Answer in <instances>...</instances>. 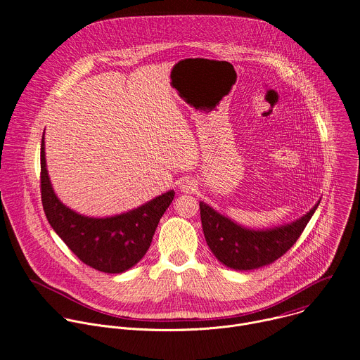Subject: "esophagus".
Instances as JSON below:
<instances>
[{
    "instance_id": "obj_1",
    "label": "esophagus",
    "mask_w": 360,
    "mask_h": 360,
    "mask_svg": "<svg viewBox=\"0 0 360 360\" xmlns=\"http://www.w3.org/2000/svg\"><path fill=\"white\" fill-rule=\"evenodd\" d=\"M179 188H181V192H184V193H192V192L196 191V184H195L193 179L185 178V179L181 181Z\"/></svg>"
}]
</instances>
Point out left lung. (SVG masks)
Instances as JSON below:
<instances>
[{
    "mask_svg": "<svg viewBox=\"0 0 360 360\" xmlns=\"http://www.w3.org/2000/svg\"><path fill=\"white\" fill-rule=\"evenodd\" d=\"M319 203L321 199L299 219L269 229L245 228L205 202H199V208L203 235L215 258L231 269L252 271L275 262L288 252L311 221Z\"/></svg>",
    "mask_w": 360,
    "mask_h": 360,
    "instance_id": "1",
    "label": "left lung"
}]
</instances>
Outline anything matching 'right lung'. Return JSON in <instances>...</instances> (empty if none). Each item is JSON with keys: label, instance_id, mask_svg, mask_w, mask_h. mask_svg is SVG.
I'll list each match as a JSON object with an SVG mask.
<instances>
[{"label": "right lung", "instance_id": "right-lung-1", "mask_svg": "<svg viewBox=\"0 0 360 360\" xmlns=\"http://www.w3.org/2000/svg\"><path fill=\"white\" fill-rule=\"evenodd\" d=\"M175 196L168 191L128 212L94 218L64 205L51 185L45 142L41 141V198L45 217L56 233L85 265L105 272L122 274L135 266L150 246L152 236Z\"/></svg>", "mask_w": 360, "mask_h": 360}]
</instances>
